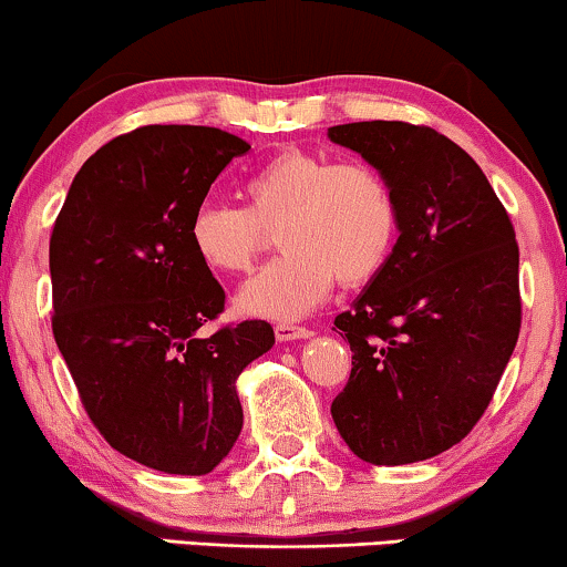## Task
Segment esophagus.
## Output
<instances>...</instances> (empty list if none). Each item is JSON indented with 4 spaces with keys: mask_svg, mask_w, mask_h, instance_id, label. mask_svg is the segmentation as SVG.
<instances>
[{
    "mask_svg": "<svg viewBox=\"0 0 567 567\" xmlns=\"http://www.w3.org/2000/svg\"><path fill=\"white\" fill-rule=\"evenodd\" d=\"M274 330H276V338L281 340V343H289V340H301V338L312 336V330L301 328V324H293V322H278Z\"/></svg>",
    "mask_w": 567,
    "mask_h": 567,
    "instance_id": "esophagus-1",
    "label": "esophagus"
}]
</instances>
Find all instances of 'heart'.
<instances>
[{
	"label": "heart",
	"mask_w": 567,
	"mask_h": 567,
	"mask_svg": "<svg viewBox=\"0 0 567 567\" xmlns=\"http://www.w3.org/2000/svg\"><path fill=\"white\" fill-rule=\"evenodd\" d=\"M245 208L204 200L188 221L196 258L221 276L243 274L276 227L281 255L247 278L237 309L291 322L320 307L336 286L374 278L400 231V206L382 169L336 162L312 150H284L243 183Z\"/></svg>",
	"instance_id": "b5f03b06"
}]
</instances>
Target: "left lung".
Listing matches in <instances>:
<instances>
[{
	"instance_id": "8db88e82",
	"label": "left lung",
	"mask_w": 567,
	"mask_h": 567,
	"mask_svg": "<svg viewBox=\"0 0 567 567\" xmlns=\"http://www.w3.org/2000/svg\"><path fill=\"white\" fill-rule=\"evenodd\" d=\"M328 136L382 169L400 206L384 268L336 317L353 369L332 421L363 462L431 460L483 417L516 348L514 224L477 162L439 131L361 121Z\"/></svg>"
}]
</instances>
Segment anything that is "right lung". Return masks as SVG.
<instances>
[{
	"label": "right lung",
	"instance_id": "add662e5",
	"mask_svg": "<svg viewBox=\"0 0 567 567\" xmlns=\"http://www.w3.org/2000/svg\"><path fill=\"white\" fill-rule=\"evenodd\" d=\"M250 144L208 126H142L74 175L49 245L51 328L90 421L115 452L206 475L243 431L237 377L276 343L266 320L200 328L224 289L188 221Z\"/></svg>",
	"mask_w": 567,
	"mask_h": 567
}]
</instances>
